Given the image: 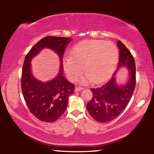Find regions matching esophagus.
I'll use <instances>...</instances> for the list:
<instances>
[{"label": "esophagus", "instance_id": "esophagus-1", "mask_svg": "<svg viewBox=\"0 0 154 154\" xmlns=\"http://www.w3.org/2000/svg\"><path fill=\"white\" fill-rule=\"evenodd\" d=\"M83 87H75V92H78V91H80L81 90H83Z\"/></svg>", "mask_w": 154, "mask_h": 154}]
</instances>
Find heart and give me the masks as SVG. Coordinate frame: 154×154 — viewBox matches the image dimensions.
Masks as SVG:
<instances>
[{"label": "heart", "mask_w": 154, "mask_h": 154, "mask_svg": "<svg viewBox=\"0 0 154 154\" xmlns=\"http://www.w3.org/2000/svg\"><path fill=\"white\" fill-rule=\"evenodd\" d=\"M119 59V50L111 42L87 40L72 49L71 56L63 58L62 65L70 81H75L83 71L86 74L79 79L83 84L104 82L112 74Z\"/></svg>", "instance_id": "obj_1"}]
</instances>
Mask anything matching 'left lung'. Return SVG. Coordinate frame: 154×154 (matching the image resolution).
I'll return each mask as SVG.
<instances>
[{"label":"left lung","mask_w":154,"mask_h":154,"mask_svg":"<svg viewBox=\"0 0 154 154\" xmlns=\"http://www.w3.org/2000/svg\"><path fill=\"white\" fill-rule=\"evenodd\" d=\"M119 49V61L113 76L103 86L91 89L93 98L87 104L90 115L99 122L105 123L119 116L125 109L131 99L136 86V64L132 55L122 42H117ZM129 71L124 84L117 83L116 74L120 68Z\"/></svg>","instance_id":"1"}]
</instances>
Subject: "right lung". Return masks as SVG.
<instances>
[{"label": "right lung", "mask_w": 154, "mask_h": 154, "mask_svg": "<svg viewBox=\"0 0 154 154\" xmlns=\"http://www.w3.org/2000/svg\"><path fill=\"white\" fill-rule=\"evenodd\" d=\"M71 41V38L45 37L32 48L25 57L21 79L22 94L32 114L43 122H53L60 119L67 109L69 97L74 92L75 86L63 76L62 65L65 50ZM45 48L58 55L60 66L55 78L44 82L33 75L31 61Z\"/></svg>", "instance_id": "1"}]
</instances>
